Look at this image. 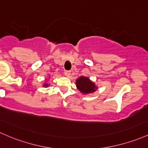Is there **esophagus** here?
<instances>
[{"label": "esophagus", "instance_id": "obj_1", "mask_svg": "<svg viewBox=\"0 0 148 148\" xmlns=\"http://www.w3.org/2000/svg\"><path fill=\"white\" fill-rule=\"evenodd\" d=\"M64 75L66 76V77H69V76H70V74H71V71H68V70H65L64 71Z\"/></svg>", "mask_w": 148, "mask_h": 148}]
</instances>
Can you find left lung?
I'll return each instance as SVG.
<instances>
[{"label":"left lung","instance_id":"obj_1","mask_svg":"<svg viewBox=\"0 0 148 148\" xmlns=\"http://www.w3.org/2000/svg\"><path fill=\"white\" fill-rule=\"evenodd\" d=\"M77 86L83 93H90L95 91L97 89L95 84L87 77H81L77 80Z\"/></svg>","mask_w":148,"mask_h":148}]
</instances>
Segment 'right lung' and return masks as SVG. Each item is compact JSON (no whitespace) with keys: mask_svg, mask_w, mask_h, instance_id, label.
<instances>
[{"mask_svg":"<svg viewBox=\"0 0 148 148\" xmlns=\"http://www.w3.org/2000/svg\"><path fill=\"white\" fill-rule=\"evenodd\" d=\"M44 86H48V84H44Z\"/></svg>","mask_w":148,"mask_h":148,"instance_id":"1","label":"right lung"}]
</instances>
